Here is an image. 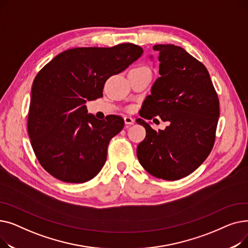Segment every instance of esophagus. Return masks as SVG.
Masks as SVG:
<instances>
[{
    "label": "esophagus",
    "instance_id": "obj_1",
    "mask_svg": "<svg viewBox=\"0 0 248 248\" xmlns=\"http://www.w3.org/2000/svg\"><path fill=\"white\" fill-rule=\"evenodd\" d=\"M124 124H127V125H129V124H133L135 123V120L133 119V117L128 116V115L124 116Z\"/></svg>",
    "mask_w": 248,
    "mask_h": 248
}]
</instances>
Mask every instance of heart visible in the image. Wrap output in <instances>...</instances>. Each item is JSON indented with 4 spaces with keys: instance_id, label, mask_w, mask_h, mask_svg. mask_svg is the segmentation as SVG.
I'll return each instance as SVG.
<instances>
[{
    "instance_id": "1",
    "label": "heart",
    "mask_w": 248,
    "mask_h": 248,
    "mask_svg": "<svg viewBox=\"0 0 248 248\" xmlns=\"http://www.w3.org/2000/svg\"><path fill=\"white\" fill-rule=\"evenodd\" d=\"M138 68H140V69H149V68H147L145 66H140V67H138Z\"/></svg>"
}]
</instances>
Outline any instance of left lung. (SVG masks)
Here are the masks:
<instances>
[{
    "label": "left lung",
    "mask_w": 248,
    "mask_h": 248,
    "mask_svg": "<svg viewBox=\"0 0 248 248\" xmlns=\"http://www.w3.org/2000/svg\"><path fill=\"white\" fill-rule=\"evenodd\" d=\"M160 77L142 102L140 115H159L169 122L164 131L152 128L144 120L146 138L137 149L145 170L160 179L184 178L206 160L215 142L219 98L204 65L182 47L159 44Z\"/></svg>",
    "instance_id": "8db88e82"
}]
</instances>
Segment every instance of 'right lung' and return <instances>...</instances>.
Instances as JSON below:
<instances>
[{
  "mask_svg": "<svg viewBox=\"0 0 248 248\" xmlns=\"http://www.w3.org/2000/svg\"><path fill=\"white\" fill-rule=\"evenodd\" d=\"M142 48L124 43L113 47H79L58 54L38 72L32 85L28 134L37 160L65 183L94 178L107 161L109 140L124 121L109 114H87L86 100L102 96L106 81L142 54Z\"/></svg>",
  "mask_w": 248,
  "mask_h": 248,
  "instance_id": "add662e5",
  "label": "right lung"
}]
</instances>
